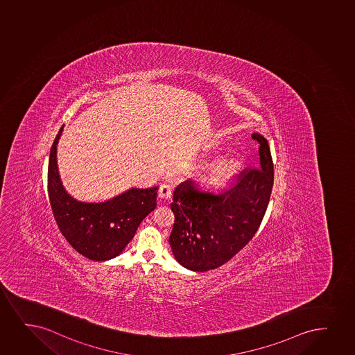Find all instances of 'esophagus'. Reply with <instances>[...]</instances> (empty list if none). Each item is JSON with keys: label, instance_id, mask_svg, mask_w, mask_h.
<instances>
[{"label": "esophagus", "instance_id": "34e87169", "mask_svg": "<svg viewBox=\"0 0 355 355\" xmlns=\"http://www.w3.org/2000/svg\"><path fill=\"white\" fill-rule=\"evenodd\" d=\"M158 196L161 199H169L171 197V187L169 184H163L159 186Z\"/></svg>", "mask_w": 355, "mask_h": 355}]
</instances>
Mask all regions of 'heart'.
Returning <instances> with one entry per match:
<instances>
[{
  "instance_id": "b5f03b06",
  "label": "heart",
  "mask_w": 355,
  "mask_h": 355,
  "mask_svg": "<svg viewBox=\"0 0 355 355\" xmlns=\"http://www.w3.org/2000/svg\"><path fill=\"white\" fill-rule=\"evenodd\" d=\"M229 173L228 166H227V164H220V166H217L215 169V174L216 175L218 176H225L227 175Z\"/></svg>"
}]
</instances>
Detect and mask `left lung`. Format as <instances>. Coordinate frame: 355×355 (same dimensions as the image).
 Masks as SVG:
<instances>
[{
    "instance_id": "left-lung-1",
    "label": "left lung",
    "mask_w": 355,
    "mask_h": 355,
    "mask_svg": "<svg viewBox=\"0 0 355 355\" xmlns=\"http://www.w3.org/2000/svg\"><path fill=\"white\" fill-rule=\"evenodd\" d=\"M259 145L258 166L247 168L218 189L187 179L176 187L171 204L175 215L169 243L176 261L192 271L216 269L230 261L254 236L268 209L274 184L269 144Z\"/></svg>"
}]
</instances>
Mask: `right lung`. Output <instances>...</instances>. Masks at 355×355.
<instances>
[{"mask_svg":"<svg viewBox=\"0 0 355 355\" xmlns=\"http://www.w3.org/2000/svg\"><path fill=\"white\" fill-rule=\"evenodd\" d=\"M63 126L50 150L48 193L60 232L81 256L104 261L119 256L135 236L141 220L156 207L157 186L130 189L102 202L76 200L60 179L56 148Z\"/></svg>","mask_w":355,"mask_h":355,"instance_id":"add662e5","label":"right lung"}]
</instances>
